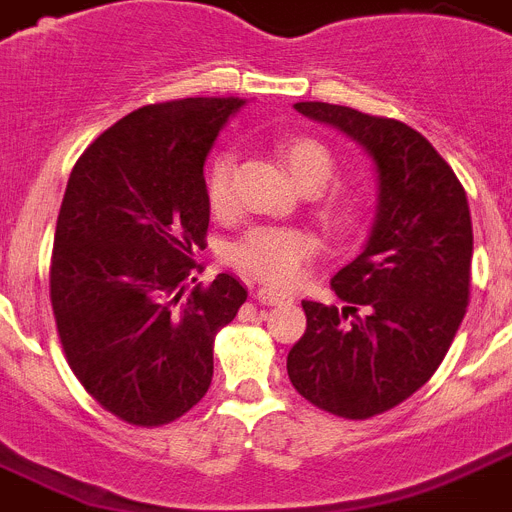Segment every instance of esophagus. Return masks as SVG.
<instances>
[{
    "instance_id": "34e87169",
    "label": "esophagus",
    "mask_w": 512,
    "mask_h": 512,
    "mask_svg": "<svg viewBox=\"0 0 512 512\" xmlns=\"http://www.w3.org/2000/svg\"><path fill=\"white\" fill-rule=\"evenodd\" d=\"M256 300L264 305H279L290 300V292L277 290V287H259V290H256Z\"/></svg>"
}]
</instances>
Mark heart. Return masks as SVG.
<instances>
[{"label":"heart","instance_id":"heart-1","mask_svg":"<svg viewBox=\"0 0 512 512\" xmlns=\"http://www.w3.org/2000/svg\"><path fill=\"white\" fill-rule=\"evenodd\" d=\"M277 155L287 165L305 194H316L334 176V155L321 139L295 134L277 142ZM207 204L214 214H225L235 207V157L220 152L212 157L207 170ZM357 202L352 196L336 194L321 204V217L336 230H347L357 220ZM316 253V238L300 227H253L246 238L233 248V261L243 272L272 282L290 285L303 272L305 261Z\"/></svg>","mask_w":512,"mask_h":512}]
</instances>
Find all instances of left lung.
<instances>
[{
  "instance_id": "left-lung-1",
  "label": "left lung",
  "mask_w": 512,
  "mask_h": 512,
  "mask_svg": "<svg viewBox=\"0 0 512 512\" xmlns=\"http://www.w3.org/2000/svg\"><path fill=\"white\" fill-rule=\"evenodd\" d=\"M295 111L368 152L378 207L360 256L331 279L347 305L303 300L308 326L287 355V375L323 412L368 419L430 381L464 321L469 202L451 165L412 126L318 100Z\"/></svg>"
}]
</instances>
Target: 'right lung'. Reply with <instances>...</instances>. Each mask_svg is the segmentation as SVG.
Listing matches in <instances>:
<instances>
[{
  "mask_svg": "<svg viewBox=\"0 0 512 512\" xmlns=\"http://www.w3.org/2000/svg\"><path fill=\"white\" fill-rule=\"evenodd\" d=\"M243 98L131 111L74 165L51 256V305L69 368L129 425L186 414L212 383V347L248 292L233 274L194 285L209 204L204 163Z\"/></svg>",
  "mask_w": 512,
  "mask_h": 512,
  "instance_id": "add662e5",
  "label": "right lung"
}]
</instances>
